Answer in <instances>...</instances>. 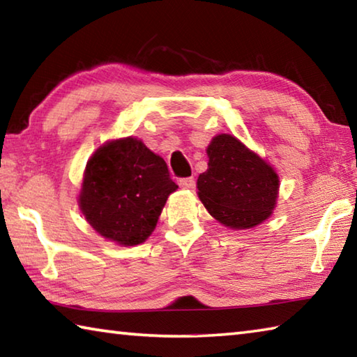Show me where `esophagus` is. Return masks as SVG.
Here are the masks:
<instances>
[{"instance_id":"obj_1","label":"esophagus","mask_w":357,"mask_h":357,"mask_svg":"<svg viewBox=\"0 0 357 357\" xmlns=\"http://www.w3.org/2000/svg\"><path fill=\"white\" fill-rule=\"evenodd\" d=\"M179 185L183 187V189H193L195 187V178H183L179 179Z\"/></svg>"}]
</instances>
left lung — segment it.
I'll return each mask as SVG.
<instances>
[{
  "instance_id": "obj_1",
  "label": "left lung",
  "mask_w": 357,
  "mask_h": 357,
  "mask_svg": "<svg viewBox=\"0 0 357 357\" xmlns=\"http://www.w3.org/2000/svg\"><path fill=\"white\" fill-rule=\"evenodd\" d=\"M206 151L207 170L197 187L207 212L232 229H250L267 220L280 190L273 168L229 134L215 135Z\"/></svg>"
}]
</instances>
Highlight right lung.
<instances>
[{
	"instance_id": "right-lung-1",
	"label": "right lung",
	"mask_w": 357,
	"mask_h": 357,
	"mask_svg": "<svg viewBox=\"0 0 357 357\" xmlns=\"http://www.w3.org/2000/svg\"><path fill=\"white\" fill-rule=\"evenodd\" d=\"M178 189L165 160L134 137L107 142L89 159L79 207L89 225L123 246L145 242Z\"/></svg>"
}]
</instances>
